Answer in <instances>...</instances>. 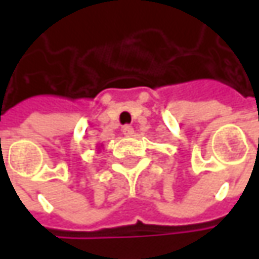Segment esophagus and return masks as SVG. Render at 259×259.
<instances>
[{
	"label": "esophagus",
	"instance_id": "obj_1",
	"mask_svg": "<svg viewBox=\"0 0 259 259\" xmlns=\"http://www.w3.org/2000/svg\"><path fill=\"white\" fill-rule=\"evenodd\" d=\"M122 133H124V135H126V137H131V135L134 134V128H133L131 125H124V126H122Z\"/></svg>",
	"mask_w": 259,
	"mask_h": 259
}]
</instances>
